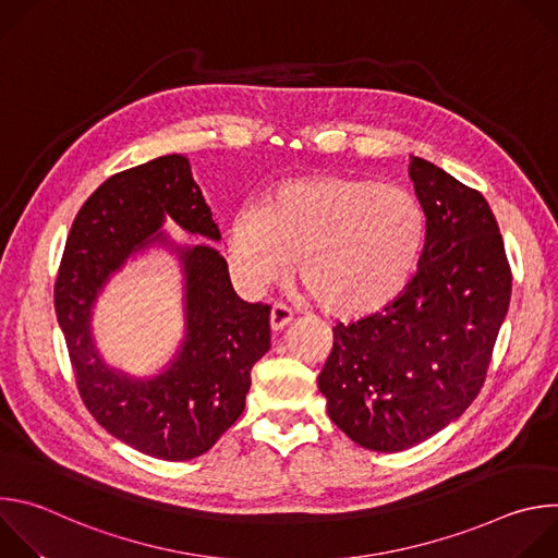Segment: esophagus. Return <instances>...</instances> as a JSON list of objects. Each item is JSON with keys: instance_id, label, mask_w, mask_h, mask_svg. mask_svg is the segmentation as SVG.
Segmentation results:
<instances>
[{"instance_id": "34e87169", "label": "esophagus", "mask_w": 558, "mask_h": 558, "mask_svg": "<svg viewBox=\"0 0 558 558\" xmlns=\"http://www.w3.org/2000/svg\"><path fill=\"white\" fill-rule=\"evenodd\" d=\"M293 320V311L287 308L284 304H274L271 308V331L280 333L284 331V327Z\"/></svg>"}]
</instances>
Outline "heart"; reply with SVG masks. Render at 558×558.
<instances>
[{
    "mask_svg": "<svg viewBox=\"0 0 558 558\" xmlns=\"http://www.w3.org/2000/svg\"><path fill=\"white\" fill-rule=\"evenodd\" d=\"M426 216L395 185L344 174H308L278 183L227 225L233 274L254 291L295 269L327 313L362 320L400 298L422 256Z\"/></svg>",
    "mask_w": 558,
    "mask_h": 558,
    "instance_id": "heart-1",
    "label": "heart"
}]
</instances>
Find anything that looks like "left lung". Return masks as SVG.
Segmentation results:
<instances>
[{
    "instance_id": "obj_1",
    "label": "left lung",
    "mask_w": 558,
    "mask_h": 558,
    "mask_svg": "<svg viewBox=\"0 0 558 558\" xmlns=\"http://www.w3.org/2000/svg\"><path fill=\"white\" fill-rule=\"evenodd\" d=\"M409 177L426 216L417 274L388 308L333 327L317 388L362 448L400 452L459 420L480 395L512 276L486 198L420 156Z\"/></svg>"
}]
</instances>
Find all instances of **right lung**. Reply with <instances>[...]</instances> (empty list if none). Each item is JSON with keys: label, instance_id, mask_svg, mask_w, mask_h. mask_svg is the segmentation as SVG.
Wrapping results in <instances>:
<instances>
[{"label": "right lung", "instance_id": "right-lung-1", "mask_svg": "<svg viewBox=\"0 0 558 558\" xmlns=\"http://www.w3.org/2000/svg\"><path fill=\"white\" fill-rule=\"evenodd\" d=\"M168 218L187 233L220 241L183 154L110 177L72 222L54 311L93 417L143 454L185 461L207 452L245 411L252 368L269 351L271 308L238 298L227 260L209 245L174 241L163 227ZM151 248L180 263L186 327L163 369L134 376L105 362L92 320L109 280Z\"/></svg>", "mask_w": 558, "mask_h": 558}]
</instances>
